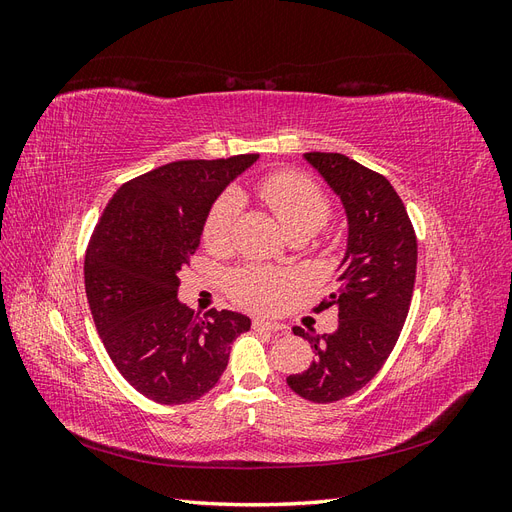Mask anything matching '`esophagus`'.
<instances>
[{
    "label": "esophagus",
    "instance_id": "obj_1",
    "mask_svg": "<svg viewBox=\"0 0 512 512\" xmlns=\"http://www.w3.org/2000/svg\"><path fill=\"white\" fill-rule=\"evenodd\" d=\"M252 327H254L256 331H271V333H284V331H286L284 324L271 322V320H262V318H256Z\"/></svg>",
    "mask_w": 512,
    "mask_h": 512
}]
</instances>
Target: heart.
I'll return each mask as SVG.
<instances>
[{"instance_id": "b5f03b06", "label": "heart", "mask_w": 512, "mask_h": 512, "mask_svg": "<svg viewBox=\"0 0 512 512\" xmlns=\"http://www.w3.org/2000/svg\"><path fill=\"white\" fill-rule=\"evenodd\" d=\"M260 194L267 200V205L273 209L288 235H294V232L312 235L329 218L331 205L327 196L305 177L292 173L271 175L262 181ZM239 209L241 196L237 192H226L209 213L205 224V241L211 245L224 243ZM286 286L288 275L271 269L247 267L230 275L232 297L243 305L258 309L271 307Z\"/></svg>"}]
</instances>
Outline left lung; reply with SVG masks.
Listing matches in <instances>:
<instances>
[{"instance_id": "obj_1", "label": "left lung", "mask_w": 512, "mask_h": 512, "mask_svg": "<svg viewBox=\"0 0 512 512\" xmlns=\"http://www.w3.org/2000/svg\"><path fill=\"white\" fill-rule=\"evenodd\" d=\"M303 160L339 198L348 235L337 290L318 305L339 309V327L324 335L292 329L316 359L286 382L303 399L331 404L363 389L393 352L412 301L416 237L389 179L342 153L314 151Z\"/></svg>"}]
</instances>
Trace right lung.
Wrapping results in <instances>:
<instances>
[{"mask_svg":"<svg viewBox=\"0 0 512 512\" xmlns=\"http://www.w3.org/2000/svg\"><path fill=\"white\" fill-rule=\"evenodd\" d=\"M258 160H179L136 177L108 200L85 254V292L111 361L134 389L164 406L209 393L230 346L252 320L179 299V271L198 250L218 196Z\"/></svg>","mask_w":512,"mask_h":512,"instance_id":"obj_1","label":"right lung"}]
</instances>
